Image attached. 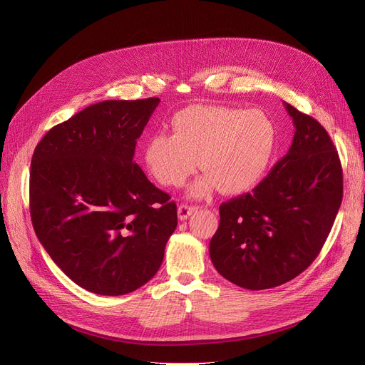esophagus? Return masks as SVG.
I'll return each mask as SVG.
<instances>
[{"instance_id":"1","label":"esophagus","mask_w":365,"mask_h":365,"mask_svg":"<svg viewBox=\"0 0 365 365\" xmlns=\"http://www.w3.org/2000/svg\"><path fill=\"white\" fill-rule=\"evenodd\" d=\"M197 205H187V204H180L179 208H178V215H179V219L180 220H185L187 219L190 215H192L194 212H197Z\"/></svg>"}]
</instances>
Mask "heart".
<instances>
[{
    "instance_id": "obj_1",
    "label": "heart",
    "mask_w": 365,
    "mask_h": 365,
    "mask_svg": "<svg viewBox=\"0 0 365 365\" xmlns=\"http://www.w3.org/2000/svg\"><path fill=\"white\" fill-rule=\"evenodd\" d=\"M173 134L157 133L146 142L145 161L164 186H182L198 162L205 175L190 187L204 197L216 185L223 194H241L264 175L275 148V127L262 110L194 105L178 112Z\"/></svg>"
}]
</instances>
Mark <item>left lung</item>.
Returning a JSON list of instances; mask_svg holds the SVG:
<instances>
[{"instance_id": "8db88e82", "label": "left lung", "mask_w": 365, "mask_h": 365, "mask_svg": "<svg viewBox=\"0 0 365 365\" xmlns=\"http://www.w3.org/2000/svg\"><path fill=\"white\" fill-rule=\"evenodd\" d=\"M296 127L292 148L252 192L220 204L210 241L217 272L247 290L296 278L319 255L343 197L339 153L311 115L285 103Z\"/></svg>"}]
</instances>
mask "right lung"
Masks as SVG:
<instances>
[{
	"label": "right lung",
	"instance_id": "right-lung-1",
	"mask_svg": "<svg viewBox=\"0 0 365 365\" xmlns=\"http://www.w3.org/2000/svg\"><path fill=\"white\" fill-rule=\"evenodd\" d=\"M158 98L105 101L54 125L31 161L34 231L53 262L102 296L138 290L157 274L178 207L133 161Z\"/></svg>",
	"mask_w": 365,
	"mask_h": 365
}]
</instances>
